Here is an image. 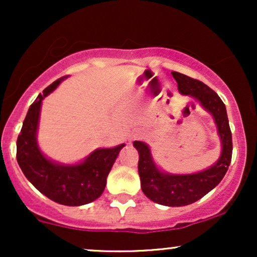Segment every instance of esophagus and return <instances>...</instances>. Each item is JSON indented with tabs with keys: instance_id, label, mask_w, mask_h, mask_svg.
Returning a JSON list of instances; mask_svg holds the SVG:
<instances>
[{
	"instance_id": "esophagus-1",
	"label": "esophagus",
	"mask_w": 257,
	"mask_h": 257,
	"mask_svg": "<svg viewBox=\"0 0 257 257\" xmlns=\"http://www.w3.org/2000/svg\"><path fill=\"white\" fill-rule=\"evenodd\" d=\"M139 137H140V134H134L133 135V140H134V139H138Z\"/></svg>"
}]
</instances>
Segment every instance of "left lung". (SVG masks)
I'll return each mask as SVG.
<instances>
[{"label": "left lung", "mask_w": 257, "mask_h": 257, "mask_svg": "<svg viewBox=\"0 0 257 257\" xmlns=\"http://www.w3.org/2000/svg\"><path fill=\"white\" fill-rule=\"evenodd\" d=\"M178 82L179 91L198 100L200 106L213 116L221 141L219 159L208 169L193 174H170L158 168L151 150L144 141H134L139 152L138 170L141 190L147 198L167 206L192 204L220 184L232 159V133L229 129L226 106L220 96L203 82L180 72H172Z\"/></svg>", "instance_id": "8db88e82"}]
</instances>
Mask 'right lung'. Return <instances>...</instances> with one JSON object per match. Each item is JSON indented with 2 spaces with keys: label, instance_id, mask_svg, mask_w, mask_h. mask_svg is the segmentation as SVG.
<instances>
[{
  "label": "right lung",
  "instance_id": "1",
  "mask_svg": "<svg viewBox=\"0 0 257 257\" xmlns=\"http://www.w3.org/2000/svg\"><path fill=\"white\" fill-rule=\"evenodd\" d=\"M67 76L57 79L40 94L30 106L17 140V161L26 179L41 193L63 205L78 206L98 199L105 190L106 179L120 150L96 149L76 164H63L43 155L37 144L42 101Z\"/></svg>",
  "mask_w": 257,
  "mask_h": 257
}]
</instances>
